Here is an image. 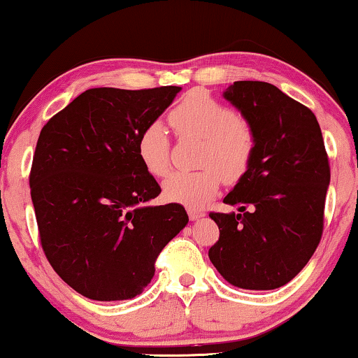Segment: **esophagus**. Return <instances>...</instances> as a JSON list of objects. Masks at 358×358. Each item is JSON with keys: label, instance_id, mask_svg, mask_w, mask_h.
<instances>
[{"label": "esophagus", "instance_id": "34e87169", "mask_svg": "<svg viewBox=\"0 0 358 358\" xmlns=\"http://www.w3.org/2000/svg\"><path fill=\"white\" fill-rule=\"evenodd\" d=\"M188 215H189V220H197V218H201V217H204L206 213L202 212V210H197V209H188Z\"/></svg>", "mask_w": 358, "mask_h": 358}]
</instances>
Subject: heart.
Segmentation results:
<instances>
[{
    "label": "heart",
    "instance_id": "1",
    "mask_svg": "<svg viewBox=\"0 0 358 358\" xmlns=\"http://www.w3.org/2000/svg\"><path fill=\"white\" fill-rule=\"evenodd\" d=\"M169 122L177 136L199 140L196 172H177L164 181L165 199L202 207L215 196L220 180L234 183L248 172L255 151L252 127L231 108L209 93L194 90L170 110ZM138 156L151 175L170 170V138L161 124H151L138 138Z\"/></svg>",
    "mask_w": 358,
    "mask_h": 358
}]
</instances>
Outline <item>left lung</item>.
Instances as JSON below:
<instances>
[{
  "label": "left lung",
  "mask_w": 358,
  "mask_h": 358,
  "mask_svg": "<svg viewBox=\"0 0 358 358\" xmlns=\"http://www.w3.org/2000/svg\"><path fill=\"white\" fill-rule=\"evenodd\" d=\"M223 98L255 135L248 172L223 202L238 213L210 212L220 238L209 259L241 289L285 286L307 265L323 233L329 162L313 112L266 82H234Z\"/></svg>",
  "instance_id": "obj_1"
}]
</instances>
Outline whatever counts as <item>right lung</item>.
Instances as JSON below:
<instances>
[{
    "label": "right lung",
    "instance_id": "add662e5",
    "mask_svg": "<svg viewBox=\"0 0 358 358\" xmlns=\"http://www.w3.org/2000/svg\"><path fill=\"white\" fill-rule=\"evenodd\" d=\"M180 87L92 88L41 128L30 194L48 262L93 301H125L151 282L154 264L188 223L180 204L148 206L161 186L138 138Z\"/></svg>",
    "mask_w": 358,
    "mask_h": 358
}]
</instances>
